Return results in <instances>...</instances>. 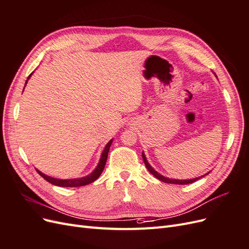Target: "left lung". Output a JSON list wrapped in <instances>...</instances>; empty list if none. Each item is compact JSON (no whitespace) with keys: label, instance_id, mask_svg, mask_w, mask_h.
<instances>
[{"label":"left lung","instance_id":"obj_1","mask_svg":"<svg viewBox=\"0 0 249 249\" xmlns=\"http://www.w3.org/2000/svg\"><path fill=\"white\" fill-rule=\"evenodd\" d=\"M142 158H143V161H144V164H145V166H146V168L148 169V171L152 173V175L154 176V177H156L158 179H160V180H162V182H164V183H168V184H178V185H187V184H191V183H193V182H195V180H197V179H199L200 178H202V177H199V178H191V179H173V178H165V177H163V176H161L160 173H158L152 166H150L149 165V163L147 162V160H146V158H145V156H144V154L142 153ZM208 175V173H207ZM207 175H205V176H207Z\"/></svg>","mask_w":249,"mask_h":249}]
</instances>
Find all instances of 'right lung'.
Listing matches in <instances>:
<instances>
[{"mask_svg": "<svg viewBox=\"0 0 249 249\" xmlns=\"http://www.w3.org/2000/svg\"><path fill=\"white\" fill-rule=\"evenodd\" d=\"M33 73V72H32ZM32 73L30 74V76L28 77V80L30 79V77L32 76ZM28 80L26 81V84ZM112 139L107 143V145L105 146V149L103 150L102 153V156H101V159H100V162L99 164H97L96 168L90 173V175H88L87 177H84V178H71V179H59V178H51L49 176H46L44 173H42L41 171L37 170L36 171L39 173V175L46 179L48 180L49 183L53 184V185H56V186H59V187H81V186H85V185H88V184H91L92 182H94V180L96 178H99L100 176L102 175V172L105 168V165H106V162H107V158H108V153H109V149H110V146L112 144Z\"/></svg>", "mask_w": 249, "mask_h": 249, "instance_id": "1", "label": "right lung"}]
</instances>
